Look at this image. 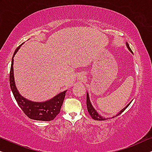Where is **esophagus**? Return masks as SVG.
Here are the masks:
<instances>
[{
    "instance_id": "esophagus-1",
    "label": "esophagus",
    "mask_w": 152,
    "mask_h": 152,
    "mask_svg": "<svg viewBox=\"0 0 152 152\" xmlns=\"http://www.w3.org/2000/svg\"><path fill=\"white\" fill-rule=\"evenodd\" d=\"M78 78L79 79V80H83V79L85 78V76H84L83 74H80V75L78 76Z\"/></svg>"
}]
</instances>
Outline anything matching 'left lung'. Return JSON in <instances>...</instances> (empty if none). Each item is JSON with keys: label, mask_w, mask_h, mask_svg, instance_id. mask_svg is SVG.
I'll return each mask as SVG.
<instances>
[{"label": "left lung", "mask_w": 152, "mask_h": 152, "mask_svg": "<svg viewBox=\"0 0 152 152\" xmlns=\"http://www.w3.org/2000/svg\"><path fill=\"white\" fill-rule=\"evenodd\" d=\"M126 46H127V48H128V49L130 51V53H132V50L130 49V46H129V44H128V42H126ZM131 102H132V101H131L129 103L125 108H124L121 110H120V111L118 113H117V114L115 115V116L113 117V118H114L115 117L118 116V115L121 114V113H123L124 110H125L126 108H128V106L130 104ZM87 106L88 112H89L90 116L92 117V119H94L95 120H98V121H104V120H106V118H105V117H104L102 116H101L100 115H99V113L97 112V110L95 109V108H94V106H92V104L91 103V101H90L89 93H88V92L87 93Z\"/></svg>", "instance_id": "8db88e82"}]
</instances>
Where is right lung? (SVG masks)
<instances>
[{
  "label": "right lung",
  "instance_id": "obj_1",
  "mask_svg": "<svg viewBox=\"0 0 152 152\" xmlns=\"http://www.w3.org/2000/svg\"><path fill=\"white\" fill-rule=\"evenodd\" d=\"M20 45L14 52L10 74V83L11 89L12 91L13 96L16 100L18 106L23 110L27 117L31 119L38 120V121H51L55 118L56 115L59 113L61 108L64 100L65 93L67 90H65L60 94H58L48 100L42 102H36L24 98L20 94L16 86H15L14 80V75H13V57L20 49Z\"/></svg>",
  "mask_w": 152,
  "mask_h": 152
}]
</instances>
